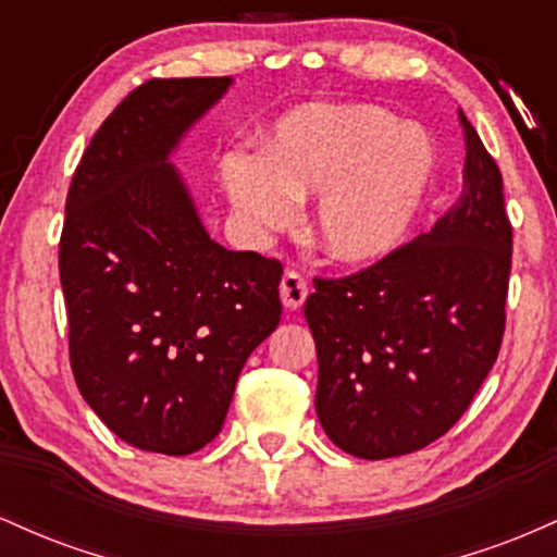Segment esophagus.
<instances>
[{
  "label": "esophagus",
  "instance_id": "esophagus-1",
  "mask_svg": "<svg viewBox=\"0 0 557 557\" xmlns=\"http://www.w3.org/2000/svg\"><path fill=\"white\" fill-rule=\"evenodd\" d=\"M306 296H309V283L304 280V274L296 270H287L283 274V283H280V298H283L287 311H296L304 306Z\"/></svg>",
  "mask_w": 557,
  "mask_h": 557
}]
</instances>
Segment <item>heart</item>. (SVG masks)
<instances>
[{
  "mask_svg": "<svg viewBox=\"0 0 557 557\" xmlns=\"http://www.w3.org/2000/svg\"><path fill=\"white\" fill-rule=\"evenodd\" d=\"M434 151L417 127L374 104L306 107L277 125L264 159H225L235 209L283 227L296 203L319 198L314 240L330 259L367 264L403 240L430 183Z\"/></svg>",
  "mask_w": 557,
  "mask_h": 557,
  "instance_id": "1",
  "label": "heart"
}]
</instances>
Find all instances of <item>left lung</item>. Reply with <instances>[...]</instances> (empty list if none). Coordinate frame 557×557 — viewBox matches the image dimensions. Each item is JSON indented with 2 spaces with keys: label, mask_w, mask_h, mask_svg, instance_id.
<instances>
[{
  "label": "left lung",
  "mask_w": 557,
  "mask_h": 557,
  "mask_svg": "<svg viewBox=\"0 0 557 557\" xmlns=\"http://www.w3.org/2000/svg\"><path fill=\"white\" fill-rule=\"evenodd\" d=\"M463 196L430 233L345 277H314L317 417L367 461L421 450L450 430L500 354L513 225L503 175L458 110Z\"/></svg>",
  "instance_id": "obj_1"
}]
</instances>
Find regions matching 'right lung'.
<instances>
[{"label":"right lung","instance_id":"obj_1","mask_svg":"<svg viewBox=\"0 0 557 557\" xmlns=\"http://www.w3.org/2000/svg\"><path fill=\"white\" fill-rule=\"evenodd\" d=\"M230 78H151L75 168L60 280L75 385L96 417L162 456L225 424L251 350L280 324L283 264L207 235L168 154Z\"/></svg>","mask_w":557,"mask_h":557}]
</instances>
